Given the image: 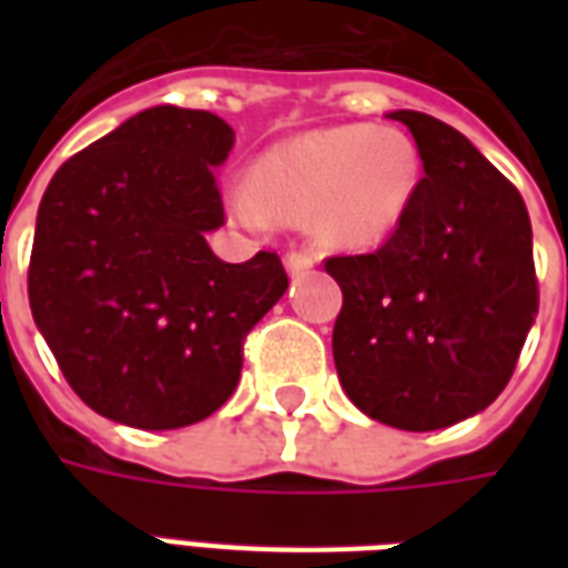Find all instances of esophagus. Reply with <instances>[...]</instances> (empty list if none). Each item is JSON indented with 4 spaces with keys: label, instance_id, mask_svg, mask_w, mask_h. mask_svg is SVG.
Instances as JSON below:
<instances>
[{
    "label": "esophagus",
    "instance_id": "esophagus-1",
    "mask_svg": "<svg viewBox=\"0 0 568 568\" xmlns=\"http://www.w3.org/2000/svg\"><path fill=\"white\" fill-rule=\"evenodd\" d=\"M313 264H316V252L313 248H292L285 255V267H288L292 276H304V273H310Z\"/></svg>",
    "mask_w": 568,
    "mask_h": 568
}]
</instances>
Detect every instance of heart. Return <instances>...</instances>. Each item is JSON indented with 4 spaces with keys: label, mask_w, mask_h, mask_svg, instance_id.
<instances>
[{
    "label": "heart",
    "mask_w": 568,
    "mask_h": 568,
    "mask_svg": "<svg viewBox=\"0 0 568 568\" xmlns=\"http://www.w3.org/2000/svg\"><path fill=\"white\" fill-rule=\"evenodd\" d=\"M417 187L414 145L395 130L362 124L301 136L261 166V187H231L246 222L267 215L313 224L332 243H368L393 231Z\"/></svg>",
    "instance_id": "heart-1"
}]
</instances>
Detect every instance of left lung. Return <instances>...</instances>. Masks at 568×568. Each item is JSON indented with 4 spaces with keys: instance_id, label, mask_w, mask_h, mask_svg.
<instances>
[{
    "instance_id": "1",
    "label": "left lung",
    "mask_w": 568,
    "mask_h": 568,
    "mask_svg": "<svg viewBox=\"0 0 568 568\" xmlns=\"http://www.w3.org/2000/svg\"><path fill=\"white\" fill-rule=\"evenodd\" d=\"M417 140L423 179L374 252L332 255L344 307L334 365L371 419L432 432L493 405L538 313L532 224L520 191L423 112H393Z\"/></svg>"
}]
</instances>
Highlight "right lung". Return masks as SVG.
<instances>
[{
  "label": "right lung",
  "instance_id": "obj_1",
  "mask_svg": "<svg viewBox=\"0 0 568 568\" xmlns=\"http://www.w3.org/2000/svg\"><path fill=\"white\" fill-rule=\"evenodd\" d=\"M234 130L154 105L72 154L39 203L32 320L81 402L133 428L200 423L234 395L246 334L288 288L283 258L212 255L215 166Z\"/></svg>",
  "mask_w": 568,
  "mask_h": 568
}]
</instances>
